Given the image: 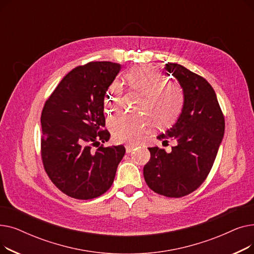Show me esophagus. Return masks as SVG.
<instances>
[{
    "label": "esophagus",
    "instance_id": "34e87169",
    "mask_svg": "<svg viewBox=\"0 0 254 254\" xmlns=\"http://www.w3.org/2000/svg\"><path fill=\"white\" fill-rule=\"evenodd\" d=\"M125 147H126L127 153H129V152H131L132 150H134V148H136V144L128 143V144H126V145H125Z\"/></svg>",
    "mask_w": 254,
    "mask_h": 254
}]
</instances>
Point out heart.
Wrapping results in <instances>:
<instances>
[{"mask_svg": "<svg viewBox=\"0 0 254 254\" xmlns=\"http://www.w3.org/2000/svg\"><path fill=\"white\" fill-rule=\"evenodd\" d=\"M128 86L143 98L139 111L147 116L159 127H165L175 122L184 103L181 86L168 82L167 76L151 65H140L126 74ZM123 96V85L113 81L105 93L106 112L110 114L117 109ZM149 120L144 116H132L118 113L108 120V127L116 141H126L141 136L149 127Z\"/></svg>", "mask_w": 254, "mask_h": 254, "instance_id": "obj_1", "label": "heart"}]
</instances>
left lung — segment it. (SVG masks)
Instances as JSON below:
<instances>
[{"label":"left lung","instance_id":"obj_1","mask_svg":"<svg viewBox=\"0 0 254 254\" xmlns=\"http://www.w3.org/2000/svg\"><path fill=\"white\" fill-rule=\"evenodd\" d=\"M184 93L177 123L157 136L177 142L170 153L149 147L150 159L144 166V179L154 192L181 197L194 191L206 180L224 135V116L216 93L205 78L178 64H166Z\"/></svg>","mask_w":254,"mask_h":254}]
</instances>
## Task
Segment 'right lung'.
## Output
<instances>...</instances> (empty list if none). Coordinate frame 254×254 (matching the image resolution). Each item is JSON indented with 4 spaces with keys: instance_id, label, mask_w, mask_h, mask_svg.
<instances>
[{
    "instance_id": "right-lung-1",
    "label": "right lung",
    "mask_w": 254,
    "mask_h": 254,
    "mask_svg": "<svg viewBox=\"0 0 254 254\" xmlns=\"http://www.w3.org/2000/svg\"><path fill=\"white\" fill-rule=\"evenodd\" d=\"M120 71L111 62H90L66 74L44 104L41 114V157L57 188L77 199L95 198L108 190L126 148L104 146V99Z\"/></svg>"
}]
</instances>
